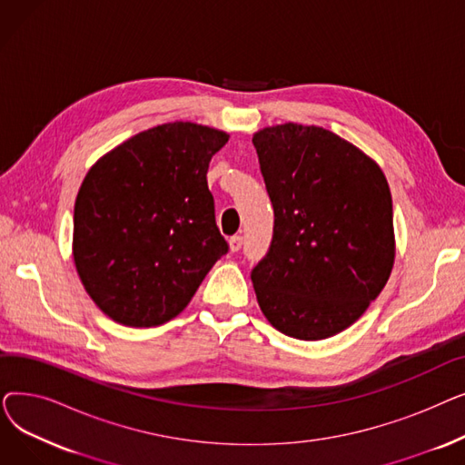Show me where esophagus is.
I'll return each instance as SVG.
<instances>
[{"instance_id": "1", "label": "esophagus", "mask_w": 465, "mask_h": 465, "mask_svg": "<svg viewBox=\"0 0 465 465\" xmlns=\"http://www.w3.org/2000/svg\"><path fill=\"white\" fill-rule=\"evenodd\" d=\"M241 247H242V237H241V235H233V237H230V249H232L233 252L241 251Z\"/></svg>"}]
</instances>
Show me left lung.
Here are the masks:
<instances>
[{"mask_svg":"<svg viewBox=\"0 0 465 465\" xmlns=\"http://www.w3.org/2000/svg\"><path fill=\"white\" fill-rule=\"evenodd\" d=\"M252 143L275 214L272 245L251 272L260 309L288 337H331L360 319L392 272L388 183L324 128L288 122Z\"/></svg>","mask_w":465,"mask_h":465,"instance_id":"obj_1","label":"left lung"}]
</instances>
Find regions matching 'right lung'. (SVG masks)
Returning <instances> with one entry per match:
<instances>
[{
	"label": "right lung",
	"instance_id": "obj_1",
	"mask_svg": "<svg viewBox=\"0 0 465 465\" xmlns=\"http://www.w3.org/2000/svg\"><path fill=\"white\" fill-rule=\"evenodd\" d=\"M228 135L171 122L118 144L88 171L73 214V258L94 303L132 328L190 303L230 247L207 186Z\"/></svg>",
	"mask_w": 465,
	"mask_h": 465
}]
</instances>
